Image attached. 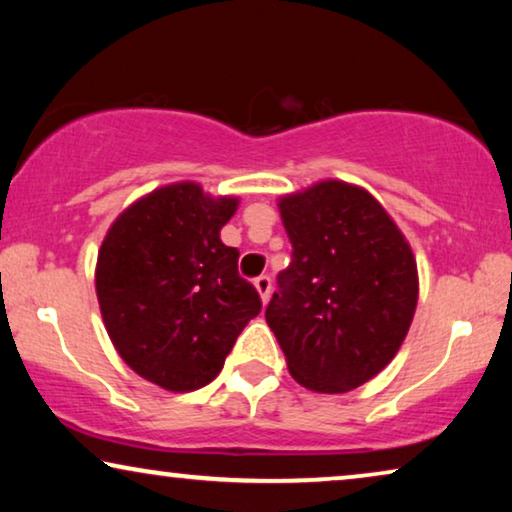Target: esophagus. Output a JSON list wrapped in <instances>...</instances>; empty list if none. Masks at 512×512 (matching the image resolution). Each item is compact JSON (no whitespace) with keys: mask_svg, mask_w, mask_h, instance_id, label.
<instances>
[{"mask_svg":"<svg viewBox=\"0 0 512 512\" xmlns=\"http://www.w3.org/2000/svg\"><path fill=\"white\" fill-rule=\"evenodd\" d=\"M254 286H256L258 296H261L263 303H268V300H270V291H272L270 277H268V275H261L258 279H254Z\"/></svg>","mask_w":512,"mask_h":512,"instance_id":"esophagus-1","label":"esophagus"}]
</instances>
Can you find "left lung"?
Returning <instances> with one entry per match:
<instances>
[{
	"instance_id": "obj_1",
	"label": "left lung",
	"mask_w": 512,
	"mask_h": 512,
	"mask_svg": "<svg viewBox=\"0 0 512 512\" xmlns=\"http://www.w3.org/2000/svg\"><path fill=\"white\" fill-rule=\"evenodd\" d=\"M293 261L265 321L289 373L317 394H345L389 366L419 298L410 242L382 202L340 179L277 200Z\"/></svg>"
}]
</instances>
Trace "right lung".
<instances>
[{
	"mask_svg": "<svg viewBox=\"0 0 512 512\" xmlns=\"http://www.w3.org/2000/svg\"><path fill=\"white\" fill-rule=\"evenodd\" d=\"M237 195L198 181L153 188L123 209L97 251L95 291L111 345L139 377L186 394L221 373L237 335L261 312L221 228Z\"/></svg>",
	"mask_w": 512,
	"mask_h": 512,
	"instance_id": "right-lung-1",
	"label": "right lung"
}]
</instances>
